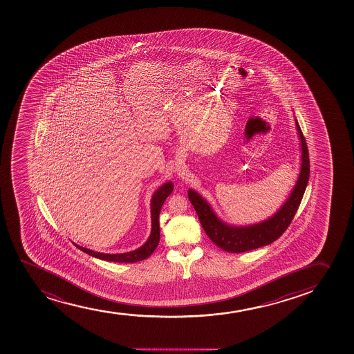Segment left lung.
<instances>
[{"instance_id": "left-lung-1", "label": "left lung", "mask_w": 354, "mask_h": 354, "mask_svg": "<svg viewBox=\"0 0 354 354\" xmlns=\"http://www.w3.org/2000/svg\"><path fill=\"white\" fill-rule=\"evenodd\" d=\"M295 127L298 131L301 149V163L298 179L290 191L286 201L274 214L262 220L260 223L250 225H232L223 221L215 213L211 203L203 195L189 188L188 199L194 207L199 216L200 223L212 241L221 250L230 253H243L247 250H255L259 247L266 246L275 241L286 231L287 227L293 220L298 211L304 193L306 191L310 179V158L307 149L306 140L302 136L298 120L295 119Z\"/></svg>"}]
</instances>
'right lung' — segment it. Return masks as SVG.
Instances as JSON below:
<instances>
[{
	"label": "right lung",
	"instance_id": "1",
	"mask_svg": "<svg viewBox=\"0 0 354 354\" xmlns=\"http://www.w3.org/2000/svg\"><path fill=\"white\" fill-rule=\"evenodd\" d=\"M174 185L171 181L163 183L161 186L154 192V194L151 199V231L147 241L143 243L142 246L136 248V250L126 252V253H118V254H109V253H101V252H95V250H89L86 247L75 245L79 250H82L84 253H87L94 258L101 259L104 261L113 262H138L141 260L147 259L149 255L154 252L155 248L158 247L160 241V225L159 215L161 211L165 200L167 199L173 192Z\"/></svg>",
	"mask_w": 354,
	"mask_h": 354
}]
</instances>
